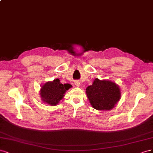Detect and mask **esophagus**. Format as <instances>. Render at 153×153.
<instances>
[{
	"instance_id": "34e87169",
	"label": "esophagus",
	"mask_w": 153,
	"mask_h": 153,
	"mask_svg": "<svg viewBox=\"0 0 153 153\" xmlns=\"http://www.w3.org/2000/svg\"><path fill=\"white\" fill-rule=\"evenodd\" d=\"M74 84H75V85H76V86H79L80 85V82H79V81H75V82H74Z\"/></svg>"
}]
</instances>
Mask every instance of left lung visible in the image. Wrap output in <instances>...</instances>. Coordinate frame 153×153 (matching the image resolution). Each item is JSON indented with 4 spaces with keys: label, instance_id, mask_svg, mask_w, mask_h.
I'll list each match as a JSON object with an SVG mask.
<instances>
[{
    "label": "left lung",
    "instance_id": "left-lung-1",
    "mask_svg": "<svg viewBox=\"0 0 153 153\" xmlns=\"http://www.w3.org/2000/svg\"><path fill=\"white\" fill-rule=\"evenodd\" d=\"M91 105L97 110H111L120 100V88L114 82L95 79L93 85L86 88Z\"/></svg>",
    "mask_w": 153,
    "mask_h": 153
}]
</instances>
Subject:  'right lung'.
Instances as JSON below:
<instances>
[{
	"label": "right lung",
	"instance_id": "obj_1",
	"mask_svg": "<svg viewBox=\"0 0 153 153\" xmlns=\"http://www.w3.org/2000/svg\"><path fill=\"white\" fill-rule=\"evenodd\" d=\"M71 86L67 84L63 85L58 79L52 82H47L41 87L42 100L51 105H55L62 99L64 93Z\"/></svg>",
	"mask_w": 153,
	"mask_h": 153
}]
</instances>
